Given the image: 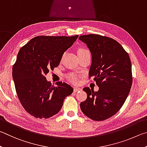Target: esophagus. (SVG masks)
I'll return each mask as SVG.
<instances>
[{
  "label": "esophagus",
  "instance_id": "obj_1",
  "mask_svg": "<svg viewBox=\"0 0 147 147\" xmlns=\"http://www.w3.org/2000/svg\"><path fill=\"white\" fill-rule=\"evenodd\" d=\"M81 88H79V87H74V92H78L79 91H81Z\"/></svg>",
  "mask_w": 147,
  "mask_h": 147
}]
</instances>
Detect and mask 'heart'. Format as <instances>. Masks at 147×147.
I'll return each instance as SVG.
<instances>
[{"label": "heart", "instance_id": "1", "mask_svg": "<svg viewBox=\"0 0 147 147\" xmlns=\"http://www.w3.org/2000/svg\"><path fill=\"white\" fill-rule=\"evenodd\" d=\"M87 51V50H86V49L81 48L78 50V52H83V51ZM66 78L69 82H70V83H73V84H76L78 82V76H77L76 74H68V75L66 76Z\"/></svg>", "mask_w": 147, "mask_h": 147}]
</instances>
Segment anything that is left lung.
I'll list each match as a JSON object with an SVG mask.
<instances>
[{
	"instance_id": "1",
	"label": "left lung",
	"mask_w": 147,
	"mask_h": 147,
	"mask_svg": "<svg viewBox=\"0 0 147 147\" xmlns=\"http://www.w3.org/2000/svg\"><path fill=\"white\" fill-rule=\"evenodd\" d=\"M79 40L92 54L89 78H94L99 90L83 88L87 98L80 104L83 114L94 121H103L119 111L132 84L131 61L123 46L112 38L99 35H81Z\"/></svg>"
}]
</instances>
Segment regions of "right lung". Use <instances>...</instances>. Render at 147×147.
I'll use <instances>...</instances> for the list:
<instances>
[{"instance_id": "add662e5", "label": "right lung", "mask_w": 147, "mask_h": 147, "mask_svg": "<svg viewBox=\"0 0 147 147\" xmlns=\"http://www.w3.org/2000/svg\"><path fill=\"white\" fill-rule=\"evenodd\" d=\"M78 37L37 36L20 49L12 76L20 103L30 115L40 119L53 116L72 94L70 85L57 82L54 86L45 76L59 66L64 51Z\"/></svg>"}]
</instances>
